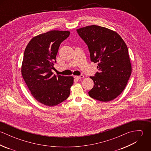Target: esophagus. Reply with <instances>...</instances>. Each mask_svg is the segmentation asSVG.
Listing matches in <instances>:
<instances>
[{
    "mask_svg": "<svg viewBox=\"0 0 151 151\" xmlns=\"http://www.w3.org/2000/svg\"><path fill=\"white\" fill-rule=\"evenodd\" d=\"M84 76L83 75H80V76H74V78H75L76 79H77V80L81 79V78H84Z\"/></svg>",
    "mask_w": 151,
    "mask_h": 151,
    "instance_id": "obj_1",
    "label": "esophagus"
}]
</instances>
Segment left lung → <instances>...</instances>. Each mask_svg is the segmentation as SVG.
I'll list each match as a JSON object with an SVG mask.
<instances>
[{
    "instance_id": "8db88e82",
    "label": "left lung",
    "mask_w": 151,
    "mask_h": 151,
    "mask_svg": "<svg viewBox=\"0 0 151 151\" xmlns=\"http://www.w3.org/2000/svg\"><path fill=\"white\" fill-rule=\"evenodd\" d=\"M77 32L88 47L91 61L98 63L99 72L90 77L94 86L88 92L89 96L102 102L115 99L126 88L131 74L126 44L117 32L98 25Z\"/></svg>"
}]
</instances>
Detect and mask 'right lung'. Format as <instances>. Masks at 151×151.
Returning <instances> with one entry per match:
<instances>
[{
    "instance_id": "obj_1",
    "label": "right lung",
    "mask_w": 151,
    "mask_h": 151,
    "mask_svg": "<svg viewBox=\"0 0 151 151\" xmlns=\"http://www.w3.org/2000/svg\"><path fill=\"white\" fill-rule=\"evenodd\" d=\"M69 35V31H50L34 37L24 51L22 77L34 98L46 106L60 104L70 93L73 77L52 72L60 45Z\"/></svg>"
}]
</instances>
